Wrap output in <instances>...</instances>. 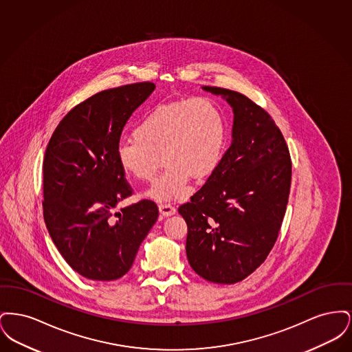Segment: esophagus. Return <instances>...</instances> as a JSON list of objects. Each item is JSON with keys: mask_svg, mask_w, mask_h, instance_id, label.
<instances>
[{"mask_svg": "<svg viewBox=\"0 0 352 352\" xmlns=\"http://www.w3.org/2000/svg\"><path fill=\"white\" fill-rule=\"evenodd\" d=\"M160 212L162 214V217H171L175 214V207L171 206L170 203H165V204H160L158 206Z\"/></svg>", "mask_w": 352, "mask_h": 352, "instance_id": "1", "label": "esophagus"}]
</instances>
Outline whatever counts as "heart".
<instances>
[{
	"label": "heart",
	"mask_w": 352,
	"mask_h": 352,
	"mask_svg": "<svg viewBox=\"0 0 352 352\" xmlns=\"http://www.w3.org/2000/svg\"><path fill=\"white\" fill-rule=\"evenodd\" d=\"M132 134L116 145L118 166L135 181L149 182L161 157L165 170L145 197L168 201L187 195L191 177L201 181L218 168L227 122L214 101L198 98L155 105L137 121Z\"/></svg>",
	"instance_id": "heart-1"
}]
</instances>
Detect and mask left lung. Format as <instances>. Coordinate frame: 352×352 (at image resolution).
Returning a JSON list of instances; mask_svg holds the SVG:
<instances>
[{
	"mask_svg": "<svg viewBox=\"0 0 352 352\" xmlns=\"http://www.w3.org/2000/svg\"><path fill=\"white\" fill-rule=\"evenodd\" d=\"M234 112L228 151L178 212L187 223L191 268L215 284H234L258 268L280 232L290 191L292 161L284 135L247 96L204 85Z\"/></svg>",
	"mask_w": 352,
	"mask_h": 352,
	"instance_id": "left-lung-1",
	"label": "left lung"
}]
</instances>
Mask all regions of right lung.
I'll use <instances>...</instances> for the list:
<instances>
[{
	"mask_svg": "<svg viewBox=\"0 0 352 352\" xmlns=\"http://www.w3.org/2000/svg\"><path fill=\"white\" fill-rule=\"evenodd\" d=\"M155 85L101 91L71 109L56 126L43 161V218L68 265L84 278L113 281L133 264L158 219L154 201L115 212L132 195L116 160L120 135Z\"/></svg>",
	"mask_w": 352,
	"mask_h": 352,
	"instance_id": "obj_1",
	"label": "right lung"
}]
</instances>
